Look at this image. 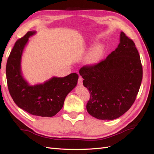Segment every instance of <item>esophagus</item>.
<instances>
[{
    "mask_svg": "<svg viewBox=\"0 0 154 154\" xmlns=\"http://www.w3.org/2000/svg\"><path fill=\"white\" fill-rule=\"evenodd\" d=\"M83 77L80 76L79 77V79H78V85H83Z\"/></svg>",
    "mask_w": 154,
    "mask_h": 154,
    "instance_id": "esophagus-1",
    "label": "esophagus"
}]
</instances>
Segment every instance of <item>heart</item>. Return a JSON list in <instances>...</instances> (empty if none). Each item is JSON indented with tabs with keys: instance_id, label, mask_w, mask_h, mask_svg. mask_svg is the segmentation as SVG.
<instances>
[{
	"instance_id": "b5f03b06",
	"label": "heart",
	"mask_w": 154,
	"mask_h": 154,
	"mask_svg": "<svg viewBox=\"0 0 154 154\" xmlns=\"http://www.w3.org/2000/svg\"><path fill=\"white\" fill-rule=\"evenodd\" d=\"M103 49L101 46H97L94 48L92 51L91 52L89 55V61H94L99 59L102 54Z\"/></svg>"
}]
</instances>
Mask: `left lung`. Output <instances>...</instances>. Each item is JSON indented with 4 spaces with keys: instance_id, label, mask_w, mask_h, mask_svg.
I'll use <instances>...</instances> for the list:
<instances>
[{
    "instance_id": "left-lung-1",
    "label": "left lung",
    "mask_w": 154,
    "mask_h": 154,
    "mask_svg": "<svg viewBox=\"0 0 154 154\" xmlns=\"http://www.w3.org/2000/svg\"><path fill=\"white\" fill-rule=\"evenodd\" d=\"M89 90L87 110L99 120L118 119L134 103L142 80V65L134 42L120 32V43L104 60L81 67Z\"/></svg>"
}]
</instances>
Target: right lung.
Segmentation results:
<instances>
[{"instance_id":"1","label":"right lung","mask_w":154,"mask_h":154,"mask_svg":"<svg viewBox=\"0 0 154 154\" xmlns=\"http://www.w3.org/2000/svg\"><path fill=\"white\" fill-rule=\"evenodd\" d=\"M35 31L28 32L16 42L6 67L9 93L19 108L34 116L51 117L63 106L65 97L76 87L79 75L71 73L65 77H54L44 83L30 85L23 77L21 59L29 38Z\"/></svg>"}]
</instances>
